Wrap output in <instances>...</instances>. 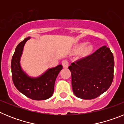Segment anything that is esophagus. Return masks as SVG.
<instances>
[{"mask_svg": "<svg viewBox=\"0 0 124 124\" xmlns=\"http://www.w3.org/2000/svg\"><path fill=\"white\" fill-rule=\"evenodd\" d=\"M61 64L64 68H68L69 66V62L67 60H63L61 62Z\"/></svg>", "mask_w": 124, "mask_h": 124, "instance_id": "1", "label": "esophagus"}]
</instances>
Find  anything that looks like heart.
<instances>
[{
	"label": "heart",
	"instance_id": "heart-1",
	"mask_svg": "<svg viewBox=\"0 0 124 124\" xmlns=\"http://www.w3.org/2000/svg\"><path fill=\"white\" fill-rule=\"evenodd\" d=\"M92 50V46H88L87 47H86V48L84 49L83 53H89Z\"/></svg>",
	"mask_w": 124,
	"mask_h": 124
}]
</instances>
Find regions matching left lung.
Instances as JSON below:
<instances>
[{"mask_svg":"<svg viewBox=\"0 0 124 124\" xmlns=\"http://www.w3.org/2000/svg\"><path fill=\"white\" fill-rule=\"evenodd\" d=\"M114 67L113 54L106 46L72 63L68 68L75 96L87 100L101 96L112 83Z\"/></svg>","mask_w":124,"mask_h":124,"instance_id":"8db88e82","label":"left lung"}]
</instances>
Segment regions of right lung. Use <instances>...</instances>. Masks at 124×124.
<instances>
[{"label":"right lung","instance_id":"1","mask_svg":"<svg viewBox=\"0 0 124 124\" xmlns=\"http://www.w3.org/2000/svg\"><path fill=\"white\" fill-rule=\"evenodd\" d=\"M30 37L25 38L15 49L11 61V70L13 83L16 88L23 94L33 100L41 101L48 99L54 92V83L63 66L50 69L38 78H29L24 73L20 66V58L23 48Z\"/></svg>","mask_w":124,"mask_h":124}]
</instances>
